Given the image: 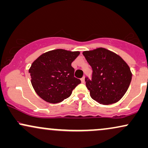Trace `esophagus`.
Wrapping results in <instances>:
<instances>
[{
  "label": "esophagus",
  "instance_id": "esophagus-1",
  "mask_svg": "<svg viewBox=\"0 0 148 148\" xmlns=\"http://www.w3.org/2000/svg\"><path fill=\"white\" fill-rule=\"evenodd\" d=\"M81 82H82L83 84H84V83H85V77H84V76L83 78H81Z\"/></svg>",
  "mask_w": 148,
  "mask_h": 148
}]
</instances>
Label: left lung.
<instances>
[{
  "mask_svg": "<svg viewBox=\"0 0 148 148\" xmlns=\"http://www.w3.org/2000/svg\"><path fill=\"white\" fill-rule=\"evenodd\" d=\"M83 55L92 69V79H85L92 99L103 105L118 101L132 81L128 64L116 53L104 48L86 51Z\"/></svg>",
  "mask_w": 148,
  "mask_h": 148,
  "instance_id": "1",
  "label": "left lung"
}]
</instances>
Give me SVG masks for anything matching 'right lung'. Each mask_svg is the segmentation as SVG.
Masks as SVG:
<instances>
[{
  "label": "right lung",
  "instance_id": "right-lung-1",
  "mask_svg": "<svg viewBox=\"0 0 148 148\" xmlns=\"http://www.w3.org/2000/svg\"><path fill=\"white\" fill-rule=\"evenodd\" d=\"M79 51L56 49L45 53L33 62L29 69L32 86L47 102H61L72 95L81 80L74 77L72 62Z\"/></svg>",
  "mask_w": 148,
  "mask_h": 148
}]
</instances>
